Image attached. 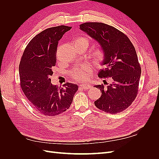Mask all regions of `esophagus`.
I'll list each match as a JSON object with an SVG mask.
<instances>
[{"mask_svg":"<svg viewBox=\"0 0 159 159\" xmlns=\"http://www.w3.org/2000/svg\"><path fill=\"white\" fill-rule=\"evenodd\" d=\"M80 88L83 89H89L91 88V85L90 84H82L80 85Z\"/></svg>","mask_w":159,"mask_h":159,"instance_id":"34e87169","label":"esophagus"}]
</instances>
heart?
<instances>
[{
  "mask_svg": "<svg viewBox=\"0 0 159 159\" xmlns=\"http://www.w3.org/2000/svg\"><path fill=\"white\" fill-rule=\"evenodd\" d=\"M89 44V39L85 36H77L74 40V46H85V48H88ZM90 57L95 65L100 66L105 61V57H106V54H105V52L102 48L98 47L91 52ZM70 73L75 80L78 81H84L89 77L90 74V68L88 64H84L71 70Z\"/></svg>",
  "mask_w": 159,
  "mask_h": 159,
  "instance_id": "1",
  "label": "heart"
}]
</instances>
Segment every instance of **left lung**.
Masks as SVG:
<instances>
[{"label": "left lung", "mask_w": 159, "mask_h": 159, "mask_svg": "<svg viewBox=\"0 0 159 159\" xmlns=\"http://www.w3.org/2000/svg\"><path fill=\"white\" fill-rule=\"evenodd\" d=\"M81 30L98 41L106 54L99 72L100 78H110L111 84L95 85L102 96L94 102L104 112L115 114L123 111L132 104L138 94L141 68L135 48L127 35L115 27L102 22H85Z\"/></svg>", "instance_id": "1"}]
</instances>
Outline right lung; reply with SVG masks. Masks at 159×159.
Listing matches in <instances>:
<instances>
[{"mask_svg": "<svg viewBox=\"0 0 159 159\" xmlns=\"http://www.w3.org/2000/svg\"><path fill=\"white\" fill-rule=\"evenodd\" d=\"M71 28L60 25L38 34L28 44L19 64L22 90L32 107L46 116L54 117L68 109L78 89L71 83L67 82L63 87L51 84L57 43Z\"/></svg>", "mask_w": 159, "mask_h": 159, "instance_id": "right-lung-1", "label": "right lung"}]
</instances>
